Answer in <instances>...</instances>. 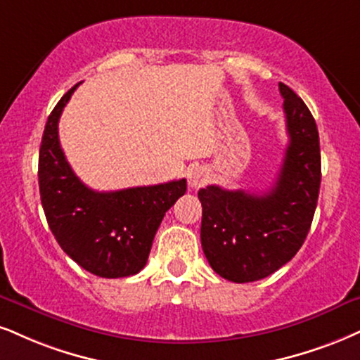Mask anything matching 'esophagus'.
Returning <instances> with one entry per match:
<instances>
[{"instance_id":"esophagus-1","label":"esophagus","mask_w":360,"mask_h":360,"mask_svg":"<svg viewBox=\"0 0 360 360\" xmlns=\"http://www.w3.org/2000/svg\"><path fill=\"white\" fill-rule=\"evenodd\" d=\"M207 181V170L203 167L190 168L188 172V185L190 188H200Z\"/></svg>"}]
</instances>
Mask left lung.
Wrapping results in <instances>:
<instances>
[{
	"label": "left lung",
	"mask_w": 360,
	"mask_h": 360,
	"mask_svg": "<svg viewBox=\"0 0 360 360\" xmlns=\"http://www.w3.org/2000/svg\"><path fill=\"white\" fill-rule=\"evenodd\" d=\"M278 90L288 145L274 187L262 195L217 185L198 190L203 254L230 282L260 281L292 260L316 214L322 176L316 120L287 85Z\"/></svg>",
	"instance_id": "left-lung-1"
}]
</instances>
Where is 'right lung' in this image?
Segmentation results:
<instances>
[{
  "label": "right lung",
  "instance_id": "obj_1",
  "mask_svg": "<svg viewBox=\"0 0 360 360\" xmlns=\"http://www.w3.org/2000/svg\"><path fill=\"white\" fill-rule=\"evenodd\" d=\"M78 85L65 93L44 125L38 160L41 205L56 242L79 267L105 278L130 277L145 267L155 233L165 212L187 192V180L117 192L88 188L58 139L61 112Z\"/></svg>",
  "mask_w": 360,
  "mask_h": 360
}]
</instances>
